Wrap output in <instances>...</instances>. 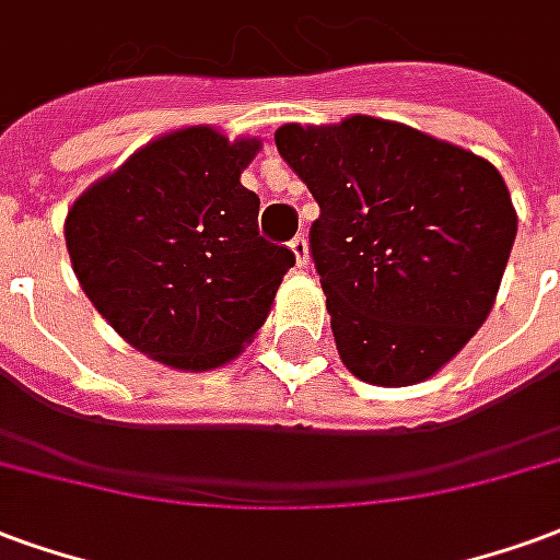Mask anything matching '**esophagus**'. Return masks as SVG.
<instances>
[{"instance_id": "1", "label": "esophagus", "mask_w": 560, "mask_h": 560, "mask_svg": "<svg viewBox=\"0 0 560 560\" xmlns=\"http://www.w3.org/2000/svg\"><path fill=\"white\" fill-rule=\"evenodd\" d=\"M289 247H292V253H295V262L301 265V268H307V262H310L307 238H304V235H295V238L289 241Z\"/></svg>"}]
</instances>
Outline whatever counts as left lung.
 <instances>
[{"label": "left lung", "instance_id": "8db88e82", "mask_svg": "<svg viewBox=\"0 0 560 560\" xmlns=\"http://www.w3.org/2000/svg\"><path fill=\"white\" fill-rule=\"evenodd\" d=\"M277 151L319 202L310 256L342 364L370 385L430 378L495 304L516 238L498 170L373 116L283 125Z\"/></svg>", "mask_w": 560, "mask_h": 560}]
</instances>
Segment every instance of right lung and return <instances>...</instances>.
I'll return each instance as SVG.
<instances>
[{
	"instance_id": "add662e5",
	"label": "right lung",
	"mask_w": 560,
	"mask_h": 560,
	"mask_svg": "<svg viewBox=\"0 0 560 560\" xmlns=\"http://www.w3.org/2000/svg\"><path fill=\"white\" fill-rule=\"evenodd\" d=\"M256 140L185 128L149 142L85 190L65 220L73 275L140 352L214 370L262 328L295 253L259 235L241 185Z\"/></svg>"
}]
</instances>
